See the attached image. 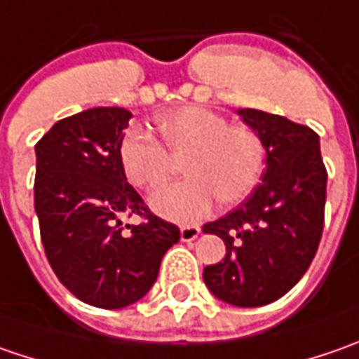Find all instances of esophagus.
<instances>
[{
    "label": "esophagus",
    "instance_id": "obj_1",
    "mask_svg": "<svg viewBox=\"0 0 359 359\" xmlns=\"http://www.w3.org/2000/svg\"><path fill=\"white\" fill-rule=\"evenodd\" d=\"M200 233L201 229L198 228V226H184V228L180 229V238H182V241H194Z\"/></svg>",
    "mask_w": 359,
    "mask_h": 359
}]
</instances>
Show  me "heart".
<instances>
[{
	"label": "heart",
	"mask_w": 359,
	"mask_h": 359,
	"mask_svg": "<svg viewBox=\"0 0 359 359\" xmlns=\"http://www.w3.org/2000/svg\"><path fill=\"white\" fill-rule=\"evenodd\" d=\"M158 140L128 130L119 140V165L128 182L142 189L161 186L172 172V158L186 154L187 177L151 194L149 205L177 224H191L217 200L240 203L257 186L264 170V144L248 126H231L215 111L186 105L156 118Z\"/></svg>",
	"instance_id": "heart-1"
}]
</instances>
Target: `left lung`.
<instances>
[{"label": "left lung", "mask_w": 359, "mask_h": 359, "mask_svg": "<svg viewBox=\"0 0 359 359\" xmlns=\"http://www.w3.org/2000/svg\"><path fill=\"white\" fill-rule=\"evenodd\" d=\"M266 149L262 184L236 210L203 226L226 243V257L203 268L217 299L257 308L285 296L318 252L324 229L325 172L320 135L259 109H238Z\"/></svg>", "instance_id": "obj_1"}]
</instances>
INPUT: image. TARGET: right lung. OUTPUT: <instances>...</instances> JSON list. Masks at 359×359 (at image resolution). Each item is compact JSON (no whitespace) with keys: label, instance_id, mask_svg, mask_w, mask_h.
<instances>
[{"label":"right lung","instance_id":"1","mask_svg":"<svg viewBox=\"0 0 359 359\" xmlns=\"http://www.w3.org/2000/svg\"><path fill=\"white\" fill-rule=\"evenodd\" d=\"M130 118L123 107H91L35 144V214L49 266L77 299L104 310L142 299L180 241L177 226L147 210L119 165ZM123 215L144 224L126 232Z\"/></svg>","mask_w":359,"mask_h":359}]
</instances>
